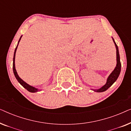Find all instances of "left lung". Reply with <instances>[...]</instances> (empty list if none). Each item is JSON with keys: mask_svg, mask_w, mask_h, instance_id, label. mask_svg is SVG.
<instances>
[{"mask_svg": "<svg viewBox=\"0 0 131 131\" xmlns=\"http://www.w3.org/2000/svg\"><path fill=\"white\" fill-rule=\"evenodd\" d=\"M113 40L114 45H115L116 46V58H117L116 60H117V64H116L115 69H114V70L112 71V73L110 74V76H108V78H107V82L106 83H105V85H104L103 87L101 88L96 89V90H94V91H95V92H104V91H105L107 89H108L109 88H110L111 86H112L113 84L116 81V80L117 79L118 77L119 76L120 73H121V61H120L119 49H118L117 45H116V42H114L113 39Z\"/></svg>", "mask_w": 131, "mask_h": 131, "instance_id": "1", "label": "left lung"}]
</instances>
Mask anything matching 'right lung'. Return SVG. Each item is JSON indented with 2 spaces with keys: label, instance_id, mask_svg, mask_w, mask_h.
<instances>
[{
  "label": "right lung",
  "instance_id": "1",
  "mask_svg": "<svg viewBox=\"0 0 131 131\" xmlns=\"http://www.w3.org/2000/svg\"><path fill=\"white\" fill-rule=\"evenodd\" d=\"M21 37H22V36H21L20 39H19V40L18 41V45L17 46V47H16L15 49V52H14V58H13V71H14V75H15L16 79H17L19 83L21 84V85L23 86V87L24 88H26L27 90L28 91H29L30 92H36L38 91V89L36 88L35 87H33L31 86H30L27 84V83H26L24 80H23L19 78L18 75L17 74V71H16V69H15V53H16V51H17V47H18V43L19 42V41H20L21 39Z\"/></svg>",
  "mask_w": 131,
  "mask_h": 131
}]
</instances>
